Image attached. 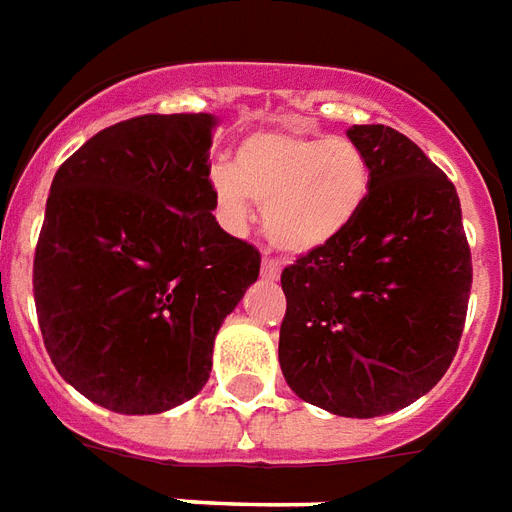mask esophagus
Masks as SVG:
<instances>
[{
  "label": "esophagus",
  "mask_w": 512,
  "mask_h": 512,
  "mask_svg": "<svg viewBox=\"0 0 512 512\" xmlns=\"http://www.w3.org/2000/svg\"><path fill=\"white\" fill-rule=\"evenodd\" d=\"M279 263L277 260H271V257H263V277L266 279H279Z\"/></svg>",
  "instance_id": "esophagus-1"
}]
</instances>
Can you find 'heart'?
<instances>
[{"mask_svg":"<svg viewBox=\"0 0 512 512\" xmlns=\"http://www.w3.org/2000/svg\"><path fill=\"white\" fill-rule=\"evenodd\" d=\"M216 213L230 230L249 222V200L263 205L268 241L288 255H310L348 230L370 194V164L345 136L255 131L235 145L233 164L208 175Z\"/></svg>","mask_w":512,"mask_h":512,"instance_id":"b5f03b06","label":"heart"}]
</instances>
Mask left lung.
I'll return each mask as SVG.
<instances>
[{
  "label": "left lung",
  "mask_w": 512,
  "mask_h": 512,
  "mask_svg": "<svg viewBox=\"0 0 512 512\" xmlns=\"http://www.w3.org/2000/svg\"><path fill=\"white\" fill-rule=\"evenodd\" d=\"M370 164L365 208L282 271L279 367L337 417L392 414L428 395L461 343L472 255L450 178L389 126H351Z\"/></svg>",
  "instance_id": "left-lung-1"
}]
</instances>
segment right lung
I'll return each mask as SVG.
<instances>
[{
  "label": "right lung",
  "instance_id": "right-lung-1",
  "mask_svg": "<svg viewBox=\"0 0 512 512\" xmlns=\"http://www.w3.org/2000/svg\"><path fill=\"white\" fill-rule=\"evenodd\" d=\"M213 115L98 131L51 180L35 307L51 362L87 400L161 414L200 392L260 252L224 233L208 183Z\"/></svg>",
  "mask_w": 512,
  "mask_h": 512
}]
</instances>
